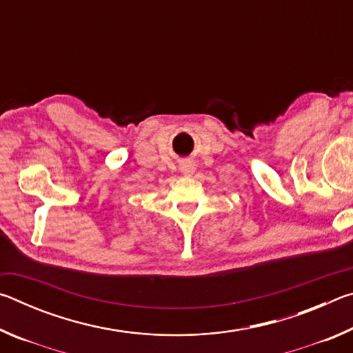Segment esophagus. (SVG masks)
Masks as SVG:
<instances>
[{
  "instance_id": "1",
  "label": "esophagus",
  "mask_w": 353,
  "mask_h": 353,
  "mask_svg": "<svg viewBox=\"0 0 353 353\" xmlns=\"http://www.w3.org/2000/svg\"><path fill=\"white\" fill-rule=\"evenodd\" d=\"M182 170H183L185 172H187V174H190V172L194 171V165H193V163H185Z\"/></svg>"
}]
</instances>
